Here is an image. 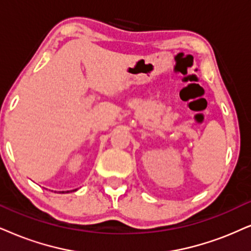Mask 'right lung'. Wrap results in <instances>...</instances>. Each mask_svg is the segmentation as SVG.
Instances as JSON below:
<instances>
[{
	"instance_id": "obj_1",
	"label": "right lung",
	"mask_w": 251,
	"mask_h": 251,
	"mask_svg": "<svg viewBox=\"0 0 251 251\" xmlns=\"http://www.w3.org/2000/svg\"><path fill=\"white\" fill-rule=\"evenodd\" d=\"M76 190H77V189H75V190H72V191H76ZM72 191H71V192H72ZM67 192H69V191H67ZM61 193H65V191H62Z\"/></svg>"
}]
</instances>
